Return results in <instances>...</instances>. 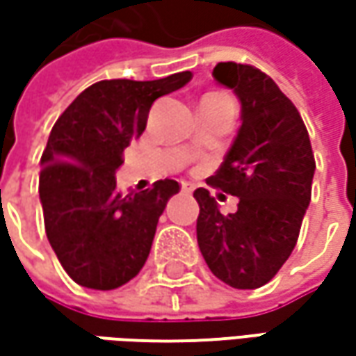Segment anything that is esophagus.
<instances>
[{
  "label": "esophagus",
  "instance_id": "34e87169",
  "mask_svg": "<svg viewBox=\"0 0 356 356\" xmlns=\"http://www.w3.org/2000/svg\"><path fill=\"white\" fill-rule=\"evenodd\" d=\"M182 192H184V194H192V192H194V186L188 184V182H182Z\"/></svg>",
  "mask_w": 356,
  "mask_h": 356
}]
</instances>
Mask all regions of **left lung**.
<instances>
[{"mask_svg":"<svg viewBox=\"0 0 356 356\" xmlns=\"http://www.w3.org/2000/svg\"><path fill=\"white\" fill-rule=\"evenodd\" d=\"M212 75L236 92L241 127L206 182L239 202L236 212L222 213L210 192L198 188L196 236L218 280L257 289L293 252L311 202L315 158L303 118L271 76L232 61L218 63Z\"/></svg>","mask_w":356,"mask_h":356,"instance_id":"left-lung-1","label":"left lung"}]
</instances>
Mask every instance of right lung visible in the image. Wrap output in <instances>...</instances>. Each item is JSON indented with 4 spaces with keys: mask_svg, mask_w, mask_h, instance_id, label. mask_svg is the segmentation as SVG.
Listing matches in <instances>:
<instances>
[{
    "mask_svg": "<svg viewBox=\"0 0 356 356\" xmlns=\"http://www.w3.org/2000/svg\"><path fill=\"white\" fill-rule=\"evenodd\" d=\"M190 79L182 71L156 81H99L57 118L41 156L39 198L49 243L79 285L111 291L146 264L158 218L180 186L166 178L120 194L115 174L152 103Z\"/></svg>",
    "mask_w": 356,
    "mask_h": 356,
    "instance_id": "add662e5",
    "label": "right lung"
}]
</instances>
